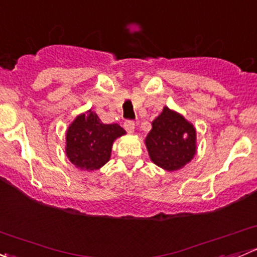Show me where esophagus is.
I'll use <instances>...</instances> for the list:
<instances>
[{
  "label": "esophagus",
  "mask_w": 257,
  "mask_h": 257,
  "mask_svg": "<svg viewBox=\"0 0 257 257\" xmlns=\"http://www.w3.org/2000/svg\"><path fill=\"white\" fill-rule=\"evenodd\" d=\"M124 128H125V131L128 132V133L133 134L134 129H136V124H134L132 120H126L125 123H124Z\"/></svg>",
  "instance_id": "1"
}]
</instances>
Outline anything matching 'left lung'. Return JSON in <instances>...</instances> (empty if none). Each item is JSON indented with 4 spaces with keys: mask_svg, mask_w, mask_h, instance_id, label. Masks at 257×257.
I'll return each instance as SVG.
<instances>
[{
    "mask_svg": "<svg viewBox=\"0 0 257 257\" xmlns=\"http://www.w3.org/2000/svg\"><path fill=\"white\" fill-rule=\"evenodd\" d=\"M149 158L167 172L185 167L196 154V129L180 113L164 107L144 141Z\"/></svg>",
    "mask_w": 257,
    "mask_h": 257,
    "instance_id": "1",
    "label": "left lung"
}]
</instances>
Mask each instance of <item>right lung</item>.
<instances>
[{"label":"right lung","mask_w":257,"mask_h":257,"mask_svg":"<svg viewBox=\"0 0 257 257\" xmlns=\"http://www.w3.org/2000/svg\"><path fill=\"white\" fill-rule=\"evenodd\" d=\"M125 133L119 124H104L89 109L78 114L67 128L66 155L80 170H98L109 162L115 139Z\"/></svg>","instance_id":"right-lung-1"}]
</instances>
